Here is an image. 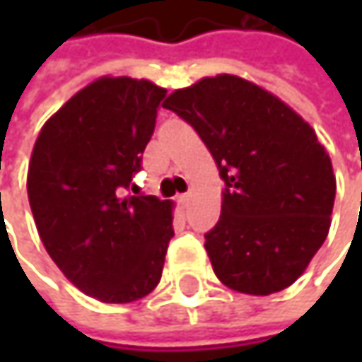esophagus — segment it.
Returning a JSON list of instances; mask_svg holds the SVG:
<instances>
[{"mask_svg":"<svg viewBox=\"0 0 362 362\" xmlns=\"http://www.w3.org/2000/svg\"><path fill=\"white\" fill-rule=\"evenodd\" d=\"M189 197H191L189 193H179V195H177V202L181 203V205H187Z\"/></svg>","mask_w":362,"mask_h":362,"instance_id":"1","label":"esophagus"}]
</instances>
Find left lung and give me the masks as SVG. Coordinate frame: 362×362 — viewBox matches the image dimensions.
Instances as JSON below:
<instances>
[{"mask_svg": "<svg viewBox=\"0 0 362 362\" xmlns=\"http://www.w3.org/2000/svg\"><path fill=\"white\" fill-rule=\"evenodd\" d=\"M163 106L202 136L226 183L219 221L205 233L217 278L254 296L294 284L327 240L337 193L313 127L231 74L175 90Z\"/></svg>", "mask_w": 362, "mask_h": 362, "instance_id": "left-lung-1", "label": "left lung"}]
</instances>
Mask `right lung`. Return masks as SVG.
Segmentation results:
<instances>
[{"label": "right lung", "instance_id": "obj_1", "mask_svg": "<svg viewBox=\"0 0 362 362\" xmlns=\"http://www.w3.org/2000/svg\"><path fill=\"white\" fill-rule=\"evenodd\" d=\"M167 90L100 78L74 94L35 141L28 199L46 252L92 298L127 304L159 284L173 238V203L139 187L143 153Z\"/></svg>", "mask_w": 362, "mask_h": 362}]
</instances>
